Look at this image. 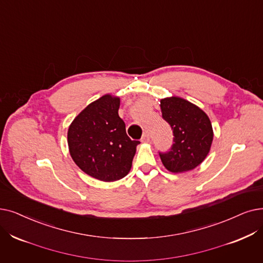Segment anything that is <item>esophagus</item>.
Listing matches in <instances>:
<instances>
[{"mask_svg": "<svg viewBox=\"0 0 263 263\" xmlns=\"http://www.w3.org/2000/svg\"><path fill=\"white\" fill-rule=\"evenodd\" d=\"M141 141H142L143 143L149 142V133H148V132H144V133H143V136H142V139H141Z\"/></svg>", "mask_w": 263, "mask_h": 263, "instance_id": "34e87169", "label": "esophagus"}]
</instances>
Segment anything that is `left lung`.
<instances>
[{
  "mask_svg": "<svg viewBox=\"0 0 263 263\" xmlns=\"http://www.w3.org/2000/svg\"><path fill=\"white\" fill-rule=\"evenodd\" d=\"M162 118L173 132V144L165 153L159 152L163 165L173 173L187 172L208 156L213 142L210 118L201 108L177 97L160 102Z\"/></svg>",
  "mask_w": 263,
  "mask_h": 263,
  "instance_id": "1",
  "label": "left lung"
}]
</instances>
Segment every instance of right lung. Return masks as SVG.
<instances>
[{"label":"right lung","mask_w":263,"mask_h":263,"mask_svg":"<svg viewBox=\"0 0 263 263\" xmlns=\"http://www.w3.org/2000/svg\"><path fill=\"white\" fill-rule=\"evenodd\" d=\"M119 98L109 95L89 104L73 120L67 143L74 162L99 180L114 181L129 173L140 141H132L118 115Z\"/></svg>","instance_id":"1"}]
</instances>
